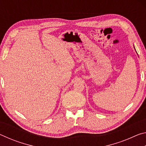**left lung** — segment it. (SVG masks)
Segmentation results:
<instances>
[{"label":"left lung","instance_id":"obj_1","mask_svg":"<svg viewBox=\"0 0 146 146\" xmlns=\"http://www.w3.org/2000/svg\"><path fill=\"white\" fill-rule=\"evenodd\" d=\"M134 48H135V46H134ZM135 51H136V49H135Z\"/></svg>","mask_w":146,"mask_h":146}]
</instances>
